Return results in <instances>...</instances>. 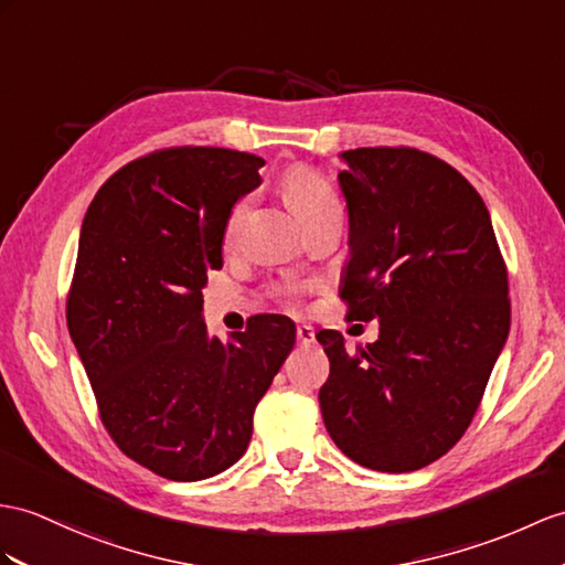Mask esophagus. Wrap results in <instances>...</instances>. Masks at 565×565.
Wrapping results in <instances>:
<instances>
[{
	"label": "esophagus",
	"instance_id": "obj_1",
	"mask_svg": "<svg viewBox=\"0 0 565 565\" xmlns=\"http://www.w3.org/2000/svg\"><path fill=\"white\" fill-rule=\"evenodd\" d=\"M313 328L311 326H307V323H301V326H297V342L301 348H309V345H313Z\"/></svg>",
	"mask_w": 565,
	"mask_h": 565
}]
</instances>
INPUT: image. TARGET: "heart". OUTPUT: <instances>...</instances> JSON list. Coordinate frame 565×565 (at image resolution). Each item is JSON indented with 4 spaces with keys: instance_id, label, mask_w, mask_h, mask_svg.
Segmentation results:
<instances>
[{
    "instance_id": "heart-1",
    "label": "heart",
    "mask_w": 565,
    "mask_h": 565,
    "mask_svg": "<svg viewBox=\"0 0 565 565\" xmlns=\"http://www.w3.org/2000/svg\"><path fill=\"white\" fill-rule=\"evenodd\" d=\"M282 189L285 196L290 201L295 213L305 220V225L316 223V220L340 211V203L333 186H330L326 179L313 172L311 168H305V164H297L282 179ZM246 209H249V201L239 199L235 205H232L230 217H227V237L235 235L239 230L242 220L246 215ZM285 292H295V287H282Z\"/></svg>"
}]
</instances>
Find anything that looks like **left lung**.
Instances as JSON below:
<instances>
[{
	"label": "left lung",
	"mask_w": 565,
	"mask_h": 565,
	"mask_svg": "<svg viewBox=\"0 0 565 565\" xmlns=\"http://www.w3.org/2000/svg\"><path fill=\"white\" fill-rule=\"evenodd\" d=\"M352 256L348 321H381L366 348L321 330L319 393L335 446L376 472H415L456 446L511 328L508 268L484 201L441 158L409 146L342 153Z\"/></svg>",
	"instance_id": "8db88e82"
}]
</instances>
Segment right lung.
I'll use <instances>...</instances> for the list:
<instances>
[{"mask_svg": "<svg viewBox=\"0 0 565 565\" xmlns=\"http://www.w3.org/2000/svg\"><path fill=\"white\" fill-rule=\"evenodd\" d=\"M258 168L264 158L230 148L153 150L107 179L81 227L68 335L109 438L164 479H209L244 456L295 348L280 313L254 316L230 342L201 319L230 211L260 184Z\"/></svg>", "mask_w": 565, "mask_h": 565, "instance_id": "obj_1", "label": "right lung"}]
</instances>
